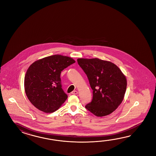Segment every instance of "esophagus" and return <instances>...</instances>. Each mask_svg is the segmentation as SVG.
<instances>
[{"label": "esophagus", "instance_id": "1", "mask_svg": "<svg viewBox=\"0 0 156 156\" xmlns=\"http://www.w3.org/2000/svg\"><path fill=\"white\" fill-rule=\"evenodd\" d=\"M72 94H73V95H77V94H78V92L77 91H73L72 93H71Z\"/></svg>", "mask_w": 156, "mask_h": 156}]
</instances>
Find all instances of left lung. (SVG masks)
<instances>
[{
  "label": "left lung",
  "instance_id": "left-lung-1",
  "mask_svg": "<svg viewBox=\"0 0 156 156\" xmlns=\"http://www.w3.org/2000/svg\"><path fill=\"white\" fill-rule=\"evenodd\" d=\"M77 60L93 90V100L86 109L100 117L113 113L124 99L127 85L126 76L110 61L97 58Z\"/></svg>",
  "mask_w": 156,
  "mask_h": 156
}]
</instances>
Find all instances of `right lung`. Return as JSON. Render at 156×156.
Masks as SVG:
<instances>
[{
	"mask_svg": "<svg viewBox=\"0 0 156 156\" xmlns=\"http://www.w3.org/2000/svg\"><path fill=\"white\" fill-rule=\"evenodd\" d=\"M75 62L69 57L55 55L30 65L24 77V90L30 102L44 113L58 110L67 98L61 84V73Z\"/></svg>",
	"mask_w": 156,
	"mask_h": 156,
	"instance_id": "1",
	"label": "right lung"
}]
</instances>
